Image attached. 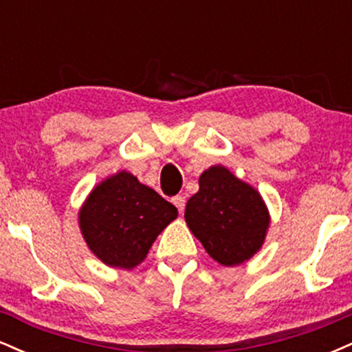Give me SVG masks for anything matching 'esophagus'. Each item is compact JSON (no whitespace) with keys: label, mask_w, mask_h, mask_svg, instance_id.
Segmentation results:
<instances>
[{"label":"esophagus","mask_w":352,"mask_h":352,"mask_svg":"<svg viewBox=\"0 0 352 352\" xmlns=\"http://www.w3.org/2000/svg\"><path fill=\"white\" fill-rule=\"evenodd\" d=\"M172 204L175 205L177 208H179V212H184V210H185V199H184V197H182V195H175V197H173Z\"/></svg>","instance_id":"34e87169"}]
</instances>
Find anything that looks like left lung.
Returning a JSON list of instances; mask_svg holds the SVG:
<instances>
[{"mask_svg": "<svg viewBox=\"0 0 352 352\" xmlns=\"http://www.w3.org/2000/svg\"><path fill=\"white\" fill-rule=\"evenodd\" d=\"M185 208L188 228L213 260L235 266L263 245L270 215L260 193L221 165L201 173Z\"/></svg>", "mask_w": 352, "mask_h": 352, "instance_id": "1", "label": "left lung"}]
</instances>
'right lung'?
I'll use <instances>...</instances> for the list:
<instances>
[{"label": "right lung", "instance_id": "add662e5", "mask_svg": "<svg viewBox=\"0 0 352 352\" xmlns=\"http://www.w3.org/2000/svg\"><path fill=\"white\" fill-rule=\"evenodd\" d=\"M177 208L132 173L119 172L91 192L79 212L84 240L96 256L116 268H134Z\"/></svg>", "mask_w": 352, "mask_h": 352}]
</instances>
